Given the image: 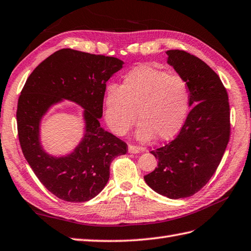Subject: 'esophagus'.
I'll return each mask as SVG.
<instances>
[{"instance_id":"34e87169","label":"esophagus","mask_w":251,"mask_h":251,"mask_svg":"<svg viewBox=\"0 0 251 251\" xmlns=\"http://www.w3.org/2000/svg\"><path fill=\"white\" fill-rule=\"evenodd\" d=\"M144 148L141 147H137V146H133V145H129V147H127V151L130 153H140L144 151Z\"/></svg>"}]
</instances>
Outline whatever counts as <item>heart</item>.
<instances>
[{"instance_id": "obj_1", "label": "heart", "mask_w": 251, "mask_h": 251, "mask_svg": "<svg viewBox=\"0 0 251 251\" xmlns=\"http://www.w3.org/2000/svg\"><path fill=\"white\" fill-rule=\"evenodd\" d=\"M190 92L186 80L162 70L141 66L129 72L120 87L110 85L104 94V118L118 136L126 135L135 121L136 140L153 137L169 141L186 120ZM137 116H135V114Z\"/></svg>"}]
</instances>
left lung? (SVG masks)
<instances>
[{"mask_svg":"<svg viewBox=\"0 0 251 251\" xmlns=\"http://www.w3.org/2000/svg\"><path fill=\"white\" fill-rule=\"evenodd\" d=\"M166 54L186 80L193 107L175 140L152 150L158 165L144 179L153 191L177 200L193 196L215 174L229 143L230 106L224 83L204 61L183 50Z\"/></svg>","mask_w":251,"mask_h":251,"instance_id":"obj_1","label":"left lung"}]
</instances>
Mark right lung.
<instances>
[{
    "label": "right lung",
    "instance_id": "obj_1",
    "mask_svg": "<svg viewBox=\"0 0 251 251\" xmlns=\"http://www.w3.org/2000/svg\"><path fill=\"white\" fill-rule=\"evenodd\" d=\"M124 61L65 48L49 55L32 72L17 107L22 152L47 190L66 202H87L109 179V166L126 153V144L100 125L107 80L124 68ZM84 108L85 133L66 156L49 155L39 137L42 117L64 100Z\"/></svg>",
    "mask_w": 251,
    "mask_h": 251
}]
</instances>
